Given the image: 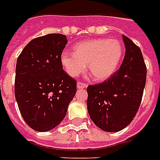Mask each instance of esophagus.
I'll use <instances>...</instances> for the list:
<instances>
[{
	"label": "esophagus",
	"instance_id": "1",
	"mask_svg": "<svg viewBox=\"0 0 160 160\" xmlns=\"http://www.w3.org/2000/svg\"><path fill=\"white\" fill-rule=\"evenodd\" d=\"M84 88H86V85H85V83H77V89H84Z\"/></svg>",
	"mask_w": 160,
	"mask_h": 160
}]
</instances>
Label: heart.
<instances>
[{"label":"heart","instance_id":"1","mask_svg":"<svg viewBox=\"0 0 160 160\" xmlns=\"http://www.w3.org/2000/svg\"><path fill=\"white\" fill-rule=\"evenodd\" d=\"M123 55V46L115 39L99 38L80 42L74 53L64 51L60 55L63 67L71 77H76L88 70L96 80L111 77L119 67Z\"/></svg>","mask_w":160,"mask_h":160}]
</instances>
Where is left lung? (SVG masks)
Returning a JSON list of instances; mask_svg holds the SVG:
<instances>
[{
    "instance_id": "1",
    "label": "left lung",
    "mask_w": 160,
    "mask_h": 160,
    "mask_svg": "<svg viewBox=\"0 0 160 160\" xmlns=\"http://www.w3.org/2000/svg\"><path fill=\"white\" fill-rule=\"evenodd\" d=\"M125 55L118 71L109 80L87 87V109L96 126L118 132L128 126L141 104L147 69L141 51L123 36Z\"/></svg>"
}]
</instances>
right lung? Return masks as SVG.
<instances>
[{"mask_svg":"<svg viewBox=\"0 0 160 160\" xmlns=\"http://www.w3.org/2000/svg\"><path fill=\"white\" fill-rule=\"evenodd\" d=\"M67 41L62 34L37 37L16 61V100L24 120L36 131H49L60 124L76 93V80L60 62Z\"/></svg>","mask_w":160,"mask_h":160,"instance_id":"add662e5","label":"right lung"}]
</instances>
